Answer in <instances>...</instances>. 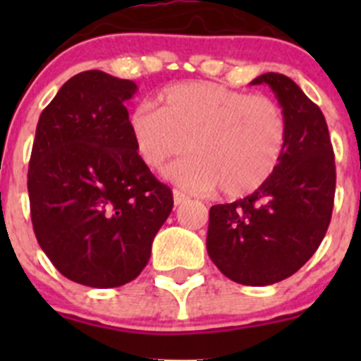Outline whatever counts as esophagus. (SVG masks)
<instances>
[{
  "label": "esophagus",
  "instance_id": "obj_1",
  "mask_svg": "<svg viewBox=\"0 0 361 361\" xmlns=\"http://www.w3.org/2000/svg\"><path fill=\"white\" fill-rule=\"evenodd\" d=\"M173 201H174V206H180V204L187 202V201H188V197H187V195L183 194V192H180V190H173Z\"/></svg>",
  "mask_w": 361,
  "mask_h": 361
}]
</instances>
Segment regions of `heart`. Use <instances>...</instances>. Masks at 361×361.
I'll return each mask as SVG.
<instances>
[{"label":"heart","instance_id":"1","mask_svg":"<svg viewBox=\"0 0 361 361\" xmlns=\"http://www.w3.org/2000/svg\"><path fill=\"white\" fill-rule=\"evenodd\" d=\"M159 108L130 111L129 133L141 162L160 171L185 152L166 178L194 194L218 187L227 197L253 194L274 174L286 147V116L276 101L209 82L166 87Z\"/></svg>","mask_w":361,"mask_h":361}]
</instances>
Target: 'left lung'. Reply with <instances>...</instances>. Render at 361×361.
<instances>
[{
    "label": "left lung",
    "mask_w": 361,
    "mask_h": 361,
    "mask_svg": "<svg viewBox=\"0 0 361 361\" xmlns=\"http://www.w3.org/2000/svg\"><path fill=\"white\" fill-rule=\"evenodd\" d=\"M286 116L281 162L253 194L209 209L206 248L221 274L246 286H267L295 274L329 228L336 195V160L322 110L292 78L257 76Z\"/></svg>",
    "instance_id": "1"
}]
</instances>
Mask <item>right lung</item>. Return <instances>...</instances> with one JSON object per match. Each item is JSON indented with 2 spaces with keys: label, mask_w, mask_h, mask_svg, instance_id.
<instances>
[{
  "label": "right lung",
  "mask_w": 361,
  "mask_h": 361,
  "mask_svg": "<svg viewBox=\"0 0 361 361\" xmlns=\"http://www.w3.org/2000/svg\"><path fill=\"white\" fill-rule=\"evenodd\" d=\"M136 83L99 69L69 78L36 126L27 173L36 239L57 271L92 288L140 276L173 209L141 162L123 106Z\"/></svg>",
  "instance_id": "obj_1"
}]
</instances>
